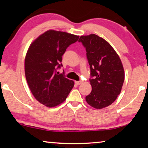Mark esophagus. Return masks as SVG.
<instances>
[{"label":"esophagus","instance_id":"34e87169","mask_svg":"<svg viewBox=\"0 0 148 148\" xmlns=\"http://www.w3.org/2000/svg\"><path fill=\"white\" fill-rule=\"evenodd\" d=\"M75 84L77 85V86H79V85L82 84V81H76L75 82Z\"/></svg>","mask_w":148,"mask_h":148}]
</instances>
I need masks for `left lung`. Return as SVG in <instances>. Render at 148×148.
Returning a JSON list of instances; mask_svg holds the SVG:
<instances>
[{
  "label": "left lung",
  "instance_id": "left-lung-1",
  "mask_svg": "<svg viewBox=\"0 0 148 148\" xmlns=\"http://www.w3.org/2000/svg\"><path fill=\"white\" fill-rule=\"evenodd\" d=\"M86 48L91 70L92 91L86 102L96 109L112 104L120 94L125 72L121 59L108 42L92 34L81 36L78 40Z\"/></svg>",
  "mask_w": 148,
  "mask_h": 148
}]
</instances>
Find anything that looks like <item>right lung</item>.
<instances>
[{
  "instance_id": "add662e5",
  "label": "right lung",
  "mask_w": 148,
  "mask_h": 148,
  "mask_svg": "<svg viewBox=\"0 0 148 148\" xmlns=\"http://www.w3.org/2000/svg\"><path fill=\"white\" fill-rule=\"evenodd\" d=\"M79 36L49 30L32 42L25 59V73L30 90L40 103L49 108L63 102L74 82L59 74L62 56Z\"/></svg>"
}]
</instances>
